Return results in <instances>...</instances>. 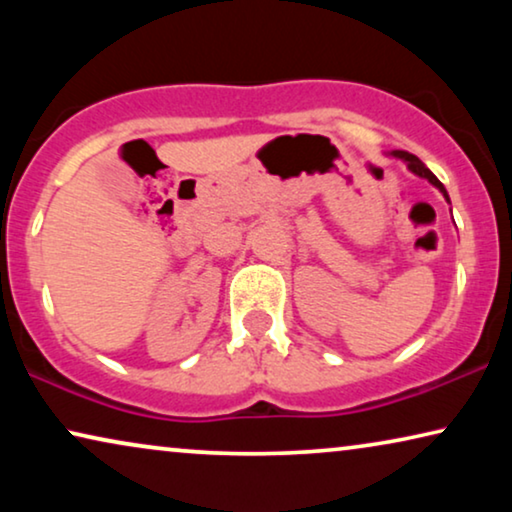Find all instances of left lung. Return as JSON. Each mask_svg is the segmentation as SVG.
<instances>
[{
  "instance_id": "1",
  "label": "left lung",
  "mask_w": 512,
  "mask_h": 512,
  "mask_svg": "<svg viewBox=\"0 0 512 512\" xmlns=\"http://www.w3.org/2000/svg\"><path fill=\"white\" fill-rule=\"evenodd\" d=\"M391 156H394V158H401V160H403V163H405V165H408V170H410V172H415V174H417V177H422V179H429V184H433V186H436V188H438V191H440V193H443V198H445L447 202H450V195H447V191H445V186H443V184H440V181H438V177H436V174H433V172L429 170V167H426V165L422 163V160H419L417 156H412V153H408V151H391Z\"/></svg>"
}]
</instances>
